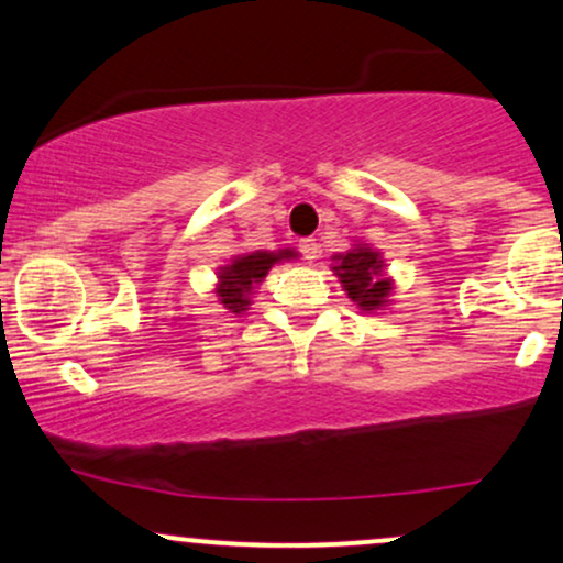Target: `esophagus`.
<instances>
[{
  "label": "esophagus",
  "mask_w": 563,
  "mask_h": 563,
  "mask_svg": "<svg viewBox=\"0 0 563 563\" xmlns=\"http://www.w3.org/2000/svg\"><path fill=\"white\" fill-rule=\"evenodd\" d=\"M300 253L305 255V261L313 263L318 258V253H321V245H318L316 238H308V240L300 242Z\"/></svg>",
  "instance_id": "obj_1"
}]
</instances>
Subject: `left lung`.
<instances>
[{"instance_id":"obj_1","label":"left lung","mask_w":563,"mask_h":563,"mask_svg":"<svg viewBox=\"0 0 563 563\" xmlns=\"http://www.w3.org/2000/svg\"><path fill=\"white\" fill-rule=\"evenodd\" d=\"M331 271L339 276V284L365 313H378L391 305L394 279L386 274V261L380 250L371 247L367 242H355L346 253L331 255Z\"/></svg>"}]
</instances>
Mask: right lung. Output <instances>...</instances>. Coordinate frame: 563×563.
Segmentation results:
<instances>
[{
    "instance_id": "obj_1",
    "label": "right lung",
    "mask_w": 563,
    "mask_h": 563,
    "mask_svg": "<svg viewBox=\"0 0 563 563\" xmlns=\"http://www.w3.org/2000/svg\"><path fill=\"white\" fill-rule=\"evenodd\" d=\"M300 253L292 247L279 250H253V253H240L229 258L227 266H219L217 271V292L219 305L234 316H242L253 302L255 287L266 279V274L276 263L297 261Z\"/></svg>"
}]
</instances>
